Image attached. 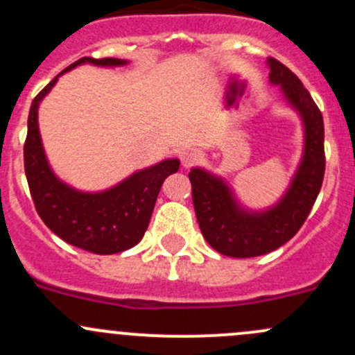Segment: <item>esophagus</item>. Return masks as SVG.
<instances>
[{
	"instance_id": "34e87169",
	"label": "esophagus",
	"mask_w": 355,
	"mask_h": 355,
	"mask_svg": "<svg viewBox=\"0 0 355 355\" xmlns=\"http://www.w3.org/2000/svg\"><path fill=\"white\" fill-rule=\"evenodd\" d=\"M199 157H200V153L198 149H187V151L182 153L180 159H182V164H184V168H189L191 164H194Z\"/></svg>"
}]
</instances>
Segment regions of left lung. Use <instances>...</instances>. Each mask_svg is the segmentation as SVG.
<instances>
[{
  "label": "left lung",
  "mask_w": 355,
  "mask_h": 355,
  "mask_svg": "<svg viewBox=\"0 0 355 355\" xmlns=\"http://www.w3.org/2000/svg\"><path fill=\"white\" fill-rule=\"evenodd\" d=\"M271 85H277L302 125V155L277 202L261 209L245 206L221 175L191 168L192 200L206 242L223 256L254 257L288 242L306 221L324 175L323 116L302 82L275 58H268Z\"/></svg>",
  "instance_id": "8db88e82"
}]
</instances>
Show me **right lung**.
<instances>
[{"mask_svg":"<svg viewBox=\"0 0 355 355\" xmlns=\"http://www.w3.org/2000/svg\"><path fill=\"white\" fill-rule=\"evenodd\" d=\"M80 65L114 68L120 58H82L56 75L32 101L24 146L25 175L35 209L46 227L68 244L94 254H116L137 245L148 230L164 178L177 173L178 157L141 168L103 191H80L55 173L39 132V106L58 78Z\"/></svg>","mask_w":355,"mask_h":355,"instance_id":"obj_1","label":"right lung"}]
</instances>
